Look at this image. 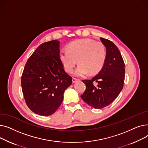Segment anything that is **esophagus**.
I'll return each instance as SVG.
<instances>
[{
  "instance_id": "esophagus-1",
  "label": "esophagus",
  "mask_w": 148,
  "mask_h": 148,
  "mask_svg": "<svg viewBox=\"0 0 148 148\" xmlns=\"http://www.w3.org/2000/svg\"><path fill=\"white\" fill-rule=\"evenodd\" d=\"M79 80L77 79H75V78H73V79H72V81H73V83H75V82H76L77 81H78Z\"/></svg>"
}]
</instances>
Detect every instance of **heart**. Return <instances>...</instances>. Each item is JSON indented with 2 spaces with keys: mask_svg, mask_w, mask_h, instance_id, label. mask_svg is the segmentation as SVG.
I'll use <instances>...</instances> for the list:
<instances>
[{
  "mask_svg": "<svg viewBox=\"0 0 148 148\" xmlns=\"http://www.w3.org/2000/svg\"><path fill=\"white\" fill-rule=\"evenodd\" d=\"M59 58L68 73L73 71L78 62L79 65L74 74L75 76L83 77L89 72L91 74H96L102 69L106 59V50L102 42L83 38L70 42L67 50L60 52Z\"/></svg>",
  "mask_w": 148,
  "mask_h": 148,
  "instance_id": "heart-1",
  "label": "heart"
}]
</instances>
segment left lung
Here are the masks:
<instances>
[{
    "mask_svg": "<svg viewBox=\"0 0 148 148\" xmlns=\"http://www.w3.org/2000/svg\"><path fill=\"white\" fill-rule=\"evenodd\" d=\"M106 48V59L101 71L90 80H83L86 89L82 99L96 109L110 104L122 90L125 79V64L118 48L107 39L100 38ZM97 83V86L93 82Z\"/></svg>",
    "mask_w": 148,
    "mask_h": 148,
    "instance_id": "left-lung-1",
    "label": "left lung"
}]
</instances>
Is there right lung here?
Here are the masks:
<instances>
[{
  "label": "right lung",
  "mask_w": 148,
  "mask_h": 148,
  "mask_svg": "<svg viewBox=\"0 0 148 148\" xmlns=\"http://www.w3.org/2000/svg\"><path fill=\"white\" fill-rule=\"evenodd\" d=\"M58 40L41 44L29 58L21 76V87L28 107L33 112L49 116L64 99V91L72 84L59 58Z\"/></svg>",
  "instance_id": "obj_1"
}]
</instances>
